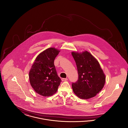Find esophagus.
I'll use <instances>...</instances> for the list:
<instances>
[{
	"mask_svg": "<svg viewBox=\"0 0 128 128\" xmlns=\"http://www.w3.org/2000/svg\"><path fill=\"white\" fill-rule=\"evenodd\" d=\"M61 80H62L63 82H65V81H67V80H68V79L67 78H62Z\"/></svg>",
	"mask_w": 128,
	"mask_h": 128,
	"instance_id": "34e87169",
	"label": "esophagus"
}]
</instances>
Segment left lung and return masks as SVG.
I'll return each instance as SVG.
<instances>
[{"label":"left lung","mask_w":128,"mask_h":128,"mask_svg":"<svg viewBox=\"0 0 128 128\" xmlns=\"http://www.w3.org/2000/svg\"><path fill=\"white\" fill-rule=\"evenodd\" d=\"M75 61L78 79L72 82L74 94L79 98L87 99L95 96L103 89L106 77L96 59L88 52L82 53L72 52Z\"/></svg>","instance_id":"obj_1"}]
</instances>
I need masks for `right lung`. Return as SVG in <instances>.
<instances>
[{
    "label": "right lung",
    "instance_id": "right-lung-1",
    "mask_svg": "<svg viewBox=\"0 0 128 128\" xmlns=\"http://www.w3.org/2000/svg\"><path fill=\"white\" fill-rule=\"evenodd\" d=\"M60 50L50 48L37 56L29 72L32 87L40 95L49 96L56 93L61 80L58 76L54 60Z\"/></svg>",
    "mask_w": 128,
    "mask_h": 128
}]
</instances>
